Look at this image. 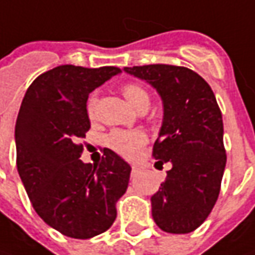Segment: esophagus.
<instances>
[{
    "mask_svg": "<svg viewBox=\"0 0 255 255\" xmlns=\"http://www.w3.org/2000/svg\"><path fill=\"white\" fill-rule=\"evenodd\" d=\"M137 173V167L136 166H132V176H134Z\"/></svg>",
    "mask_w": 255,
    "mask_h": 255,
    "instance_id": "34e87169",
    "label": "esophagus"
}]
</instances>
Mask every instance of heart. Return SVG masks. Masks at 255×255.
Wrapping results in <instances>:
<instances>
[{
    "instance_id": "b5f03b06",
    "label": "heart",
    "mask_w": 255,
    "mask_h": 255,
    "mask_svg": "<svg viewBox=\"0 0 255 255\" xmlns=\"http://www.w3.org/2000/svg\"><path fill=\"white\" fill-rule=\"evenodd\" d=\"M122 92L123 96L126 98V101L130 103L134 109L137 106H140L142 103H149V93L139 85H125ZM95 106H96V96L92 95L88 101V105H86L88 115L91 118L95 113ZM146 140H147L146 134L140 130H115L108 136L106 142L115 152L121 153L126 157H132L133 154H136L137 150L146 143Z\"/></svg>"
}]
</instances>
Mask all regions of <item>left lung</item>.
Listing matches in <instances>:
<instances>
[{"label": "left lung", "instance_id": "left-lung-1", "mask_svg": "<svg viewBox=\"0 0 255 255\" xmlns=\"http://www.w3.org/2000/svg\"><path fill=\"white\" fill-rule=\"evenodd\" d=\"M159 93L163 121L153 146L156 163L171 169L150 197L152 217L166 233L186 234L213 210L226 169L223 119L209 84L191 69L174 65L123 68Z\"/></svg>", "mask_w": 255, "mask_h": 255}]
</instances>
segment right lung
Segmentation results:
<instances>
[{"instance_id":"obj_1","label":"right lung","mask_w":255,"mask_h":255,"mask_svg":"<svg viewBox=\"0 0 255 255\" xmlns=\"http://www.w3.org/2000/svg\"><path fill=\"white\" fill-rule=\"evenodd\" d=\"M119 74L115 66H56L31 84L16 118V167L26 194L48 226L72 239L108 230L128 189L129 163L111 149L98 166L84 163L78 144L91 128L89 93Z\"/></svg>"}]
</instances>
